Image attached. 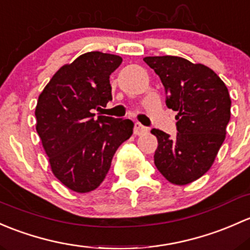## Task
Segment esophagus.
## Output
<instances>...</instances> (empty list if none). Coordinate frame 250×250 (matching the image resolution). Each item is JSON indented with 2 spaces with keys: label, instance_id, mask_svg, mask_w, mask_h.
<instances>
[{
  "label": "esophagus",
  "instance_id": "obj_1",
  "mask_svg": "<svg viewBox=\"0 0 250 250\" xmlns=\"http://www.w3.org/2000/svg\"><path fill=\"white\" fill-rule=\"evenodd\" d=\"M146 132H148V127H146V126L140 124V123H136L135 127H133V133H135L136 136L144 135V133H146Z\"/></svg>",
  "mask_w": 250,
  "mask_h": 250
}]
</instances>
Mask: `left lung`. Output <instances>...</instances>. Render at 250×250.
I'll return each instance as SVG.
<instances>
[{"mask_svg":"<svg viewBox=\"0 0 250 250\" xmlns=\"http://www.w3.org/2000/svg\"><path fill=\"white\" fill-rule=\"evenodd\" d=\"M160 77L166 106L176 110L177 136L153 128L158 138L154 164L169 183L185 185L210 168L225 140L231 99L224 82L207 66L179 56H146Z\"/></svg>","mask_w":250,"mask_h":250,"instance_id":"obj_1","label":"left lung"}]
</instances>
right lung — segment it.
<instances>
[{"label": "right lung", "mask_w": 250, "mask_h": 250, "mask_svg": "<svg viewBox=\"0 0 250 250\" xmlns=\"http://www.w3.org/2000/svg\"><path fill=\"white\" fill-rule=\"evenodd\" d=\"M122 61L101 51L83 54L59 69L38 97L36 130L51 171L76 192L104 182L117 149L132 135L130 119L94 113L112 100L109 76Z\"/></svg>", "instance_id": "1"}]
</instances>
